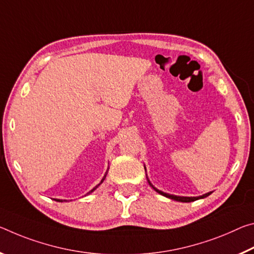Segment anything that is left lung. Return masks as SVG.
I'll use <instances>...</instances> for the list:
<instances>
[{
  "instance_id": "obj_1",
  "label": "left lung",
  "mask_w": 254,
  "mask_h": 254,
  "mask_svg": "<svg viewBox=\"0 0 254 254\" xmlns=\"http://www.w3.org/2000/svg\"><path fill=\"white\" fill-rule=\"evenodd\" d=\"M144 169H145V171H146V168H145V165H144ZM146 179H147V182H148V185L151 186L152 188L154 189L157 193H160V194H162V196H164V197L169 198V199H172V200L180 201V202H191V201L198 200V199H202V198H206V197H208L209 194H210L211 192H213V191H210V192H207V193H205V194H202V196H198V197H184V196H176V194H170V193H166V192H163V191H161V190H159V189H157V188H155V187L152 185V182L148 180V177H147V174H146Z\"/></svg>"
}]
</instances>
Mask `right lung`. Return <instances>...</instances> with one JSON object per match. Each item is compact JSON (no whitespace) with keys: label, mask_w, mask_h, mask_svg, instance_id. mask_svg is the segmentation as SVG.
I'll return each instance as SVG.
<instances>
[{"label":"right lung","mask_w":254,"mask_h":254,"mask_svg":"<svg viewBox=\"0 0 254 254\" xmlns=\"http://www.w3.org/2000/svg\"><path fill=\"white\" fill-rule=\"evenodd\" d=\"M108 171H109V168H108V169H107V171H106V173H105V176H103V178L101 179V181H100V184H99V185H97V186H95V187H94V188H93L92 190H90V191H89V192H88V193H86V194H90V193H92V192H93V191H94L95 189H97V188H98V187H99L100 185H101L103 181H105V179H106V177H107V174H108ZM86 194H85V196H86ZM55 200H56V201H61V202H62V201H63V200H61V199H55Z\"/></svg>","instance_id":"1"}]
</instances>
